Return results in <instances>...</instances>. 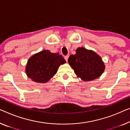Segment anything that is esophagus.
Here are the masks:
<instances>
[{"mask_svg": "<svg viewBox=\"0 0 130 130\" xmlns=\"http://www.w3.org/2000/svg\"><path fill=\"white\" fill-rule=\"evenodd\" d=\"M64 58H65L66 61H68V58H69V55H66V56H65Z\"/></svg>", "mask_w": 130, "mask_h": 130, "instance_id": "34e87169", "label": "esophagus"}]
</instances>
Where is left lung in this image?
<instances>
[{"mask_svg":"<svg viewBox=\"0 0 130 130\" xmlns=\"http://www.w3.org/2000/svg\"><path fill=\"white\" fill-rule=\"evenodd\" d=\"M68 63L75 73L84 81H91L101 76L105 65L99 55L92 50L77 48L75 55H71Z\"/></svg>","mask_w":130,"mask_h":130,"instance_id":"8db88e82","label":"left lung"}]
</instances>
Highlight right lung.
Returning <instances> with one entry per match:
<instances>
[{
  "instance_id": "add662e5",
  "label": "right lung",
  "mask_w": 130,
  "mask_h": 130,
  "mask_svg": "<svg viewBox=\"0 0 130 130\" xmlns=\"http://www.w3.org/2000/svg\"><path fill=\"white\" fill-rule=\"evenodd\" d=\"M66 61L59 53H51L44 50L34 54L28 60L26 72L32 81L46 83L57 73L59 67Z\"/></svg>"
}]
</instances>
